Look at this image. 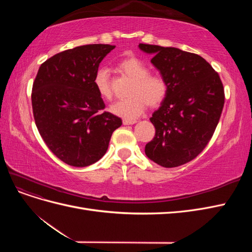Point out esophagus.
<instances>
[{
  "label": "esophagus",
  "mask_w": 252,
  "mask_h": 252,
  "mask_svg": "<svg viewBox=\"0 0 252 252\" xmlns=\"http://www.w3.org/2000/svg\"><path fill=\"white\" fill-rule=\"evenodd\" d=\"M136 123L135 120H123V124L124 125H133Z\"/></svg>",
  "instance_id": "obj_1"
}]
</instances>
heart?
<instances>
[{
  "mask_svg": "<svg viewBox=\"0 0 252 252\" xmlns=\"http://www.w3.org/2000/svg\"><path fill=\"white\" fill-rule=\"evenodd\" d=\"M118 66L121 71L133 80V83L129 90L130 97L110 106V111L113 114L127 120H134L145 111L147 105L157 107L165 100L168 93L165 79L158 74H149V68L142 60L135 57L126 58L120 61ZM94 84L98 94L105 100H110L112 89L107 68H98L94 73Z\"/></svg>",
  "mask_w": 252,
  "mask_h": 252,
  "instance_id": "b5f03b06",
  "label": "heart"
}]
</instances>
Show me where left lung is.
Segmentation results:
<instances>
[{
	"mask_svg": "<svg viewBox=\"0 0 252 252\" xmlns=\"http://www.w3.org/2000/svg\"><path fill=\"white\" fill-rule=\"evenodd\" d=\"M165 79L168 93L150 122L156 135L145 154L166 168L199 156L215 132L224 107V88L218 72L195 53L175 47L139 44Z\"/></svg>",
	"mask_w": 252,
	"mask_h": 252,
	"instance_id": "8db88e82",
	"label": "left lung"
}]
</instances>
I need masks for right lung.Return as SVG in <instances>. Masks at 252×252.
<instances>
[{
	"label": "right lung",
	"mask_w": 252,
	"mask_h": 252,
	"mask_svg": "<svg viewBox=\"0 0 252 252\" xmlns=\"http://www.w3.org/2000/svg\"><path fill=\"white\" fill-rule=\"evenodd\" d=\"M116 46L90 44L57 53L40 68L32 86V110L42 139L61 161L86 167L108 149L122 120L103 112L94 77Z\"/></svg>",
	"instance_id": "1"
}]
</instances>
